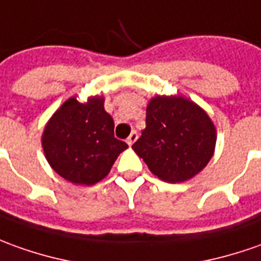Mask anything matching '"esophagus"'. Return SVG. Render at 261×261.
<instances>
[{"label":"esophagus","mask_w":261,"mask_h":261,"mask_svg":"<svg viewBox=\"0 0 261 261\" xmlns=\"http://www.w3.org/2000/svg\"><path fill=\"white\" fill-rule=\"evenodd\" d=\"M137 138H138L137 131L133 130V131H131L130 136H128V138H127V144H128V145H133V144H134V141H136Z\"/></svg>","instance_id":"obj_1"}]
</instances>
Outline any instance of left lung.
<instances>
[{
	"label": "left lung",
	"mask_w": 261,
	"mask_h": 261,
	"mask_svg": "<svg viewBox=\"0 0 261 261\" xmlns=\"http://www.w3.org/2000/svg\"><path fill=\"white\" fill-rule=\"evenodd\" d=\"M214 145L212 120L193 101L178 95L150 101L145 128L133 148L153 174L167 182H181L205 167Z\"/></svg>",
	"instance_id": "8db88e82"
}]
</instances>
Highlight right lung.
<instances>
[{
	"label": "right lung",
	"instance_id": "1",
	"mask_svg": "<svg viewBox=\"0 0 261 261\" xmlns=\"http://www.w3.org/2000/svg\"><path fill=\"white\" fill-rule=\"evenodd\" d=\"M42 147L51 167L65 180L91 186L110 173L118 154L128 145L114 137L113 117L104 100L81 104L65 101L47 124Z\"/></svg>",
	"mask_w": 261,
	"mask_h": 261
}]
</instances>
